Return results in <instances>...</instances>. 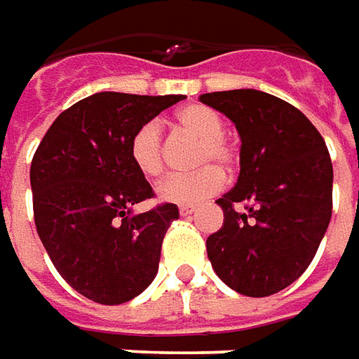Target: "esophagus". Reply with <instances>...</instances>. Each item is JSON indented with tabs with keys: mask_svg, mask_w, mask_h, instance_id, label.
I'll use <instances>...</instances> for the list:
<instances>
[{
	"mask_svg": "<svg viewBox=\"0 0 359 359\" xmlns=\"http://www.w3.org/2000/svg\"><path fill=\"white\" fill-rule=\"evenodd\" d=\"M180 216H189L192 212H196V206H180L179 208Z\"/></svg>",
	"mask_w": 359,
	"mask_h": 359,
	"instance_id": "1",
	"label": "esophagus"
}]
</instances>
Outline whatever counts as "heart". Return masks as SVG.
<instances>
[{"label": "heart", "mask_w": 359, "mask_h": 359, "mask_svg": "<svg viewBox=\"0 0 359 359\" xmlns=\"http://www.w3.org/2000/svg\"><path fill=\"white\" fill-rule=\"evenodd\" d=\"M175 121L182 131L200 139L194 157V165H198L200 169L165 179L157 187V194L163 202L192 206L220 192L226 177L215 165L231 170L238 163V153L230 139L224 135L226 123L218 111L200 104H190L177 111ZM129 159L145 179H159L163 175V143L161 129L155 121H147L133 131L129 139Z\"/></svg>", "instance_id": "1"}]
</instances>
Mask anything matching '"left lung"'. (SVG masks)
<instances>
[{"instance_id": "left-lung-1", "label": "left lung", "mask_w": 359, "mask_h": 359, "mask_svg": "<svg viewBox=\"0 0 359 359\" xmlns=\"http://www.w3.org/2000/svg\"><path fill=\"white\" fill-rule=\"evenodd\" d=\"M240 133V177L216 204L224 224L206 240L230 289L269 297L311 265L332 216V161L301 109L259 90L202 94Z\"/></svg>"}]
</instances>
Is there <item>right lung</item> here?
<instances>
[{
    "label": "right lung",
    "mask_w": 359,
    "mask_h": 359,
    "mask_svg": "<svg viewBox=\"0 0 359 359\" xmlns=\"http://www.w3.org/2000/svg\"><path fill=\"white\" fill-rule=\"evenodd\" d=\"M184 96L97 92L58 116L31 163L36 233L60 277L86 299L121 304L147 289L175 204L133 214L155 192L129 159V139Z\"/></svg>",
    "instance_id": "add662e5"
}]
</instances>
